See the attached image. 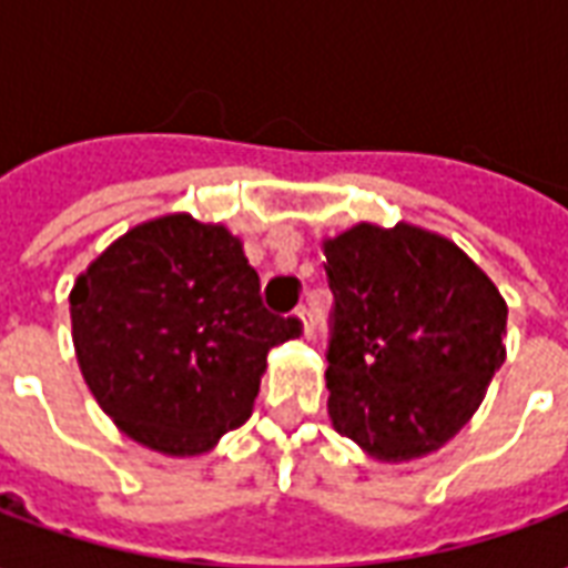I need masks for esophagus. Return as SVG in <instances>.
Listing matches in <instances>:
<instances>
[{
	"mask_svg": "<svg viewBox=\"0 0 568 568\" xmlns=\"http://www.w3.org/2000/svg\"><path fill=\"white\" fill-rule=\"evenodd\" d=\"M297 328H301V337H313V316H310L307 307H301L295 313Z\"/></svg>",
	"mask_w": 568,
	"mask_h": 568,
	"instance_id": "esophagus-1",
	"label": "esophagus"
}]
</instances>
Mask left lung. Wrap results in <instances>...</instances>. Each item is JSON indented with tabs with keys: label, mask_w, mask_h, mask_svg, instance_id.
<instances>
[{
	"label": "left lung",
	"mask_w": 568,
	"mask_h": 568,
	"mask_svg": "<svg viewBox=\"0 0 568 568\" xmlns=\"http://www.w3.org/2000/svg\"><path fill=\"white\" fill-rule=\"evenodd\" d=\"M322 248L334 428L381 463L438 450L505 362V297L463 248L417 224L362 222Z\"/></svg>",
	"instance_id": "obj_1"
}]
</instances>
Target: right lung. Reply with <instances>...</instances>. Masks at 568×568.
<instances>
[{"label": "right lung", "instance_id": "right-lung-1", "mask_svg": "<svg viewBox=\"0 0 568 568\" xmlns=\"http://www.w3.org/2000/svg\"><path fill=\"white\" fill-rule=\"evenodd\" d=\"M224 224L187 212L118 236L69 292L81 377L128 438L197 456L243 426L267 353L301 334L273 316Z\"/></svg>", "mask_w": 568, "mask_h": 568}]
</instances>
